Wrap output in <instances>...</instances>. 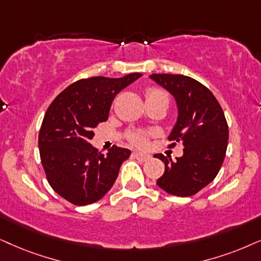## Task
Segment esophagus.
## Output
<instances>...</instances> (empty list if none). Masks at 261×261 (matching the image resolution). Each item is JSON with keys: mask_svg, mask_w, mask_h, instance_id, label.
<instances>
[{"mask_svg": "<svg viewBox=\"0 0 261 261\" xmlns=\"http://www.w3.org/2000/svg\"><path fill=\"white\" fill-rule=\"evenodd\" d=\"M134 156L136 158L138 161H141V163H146V161H148V160L150 159V155L149 154L141 153V151H135Z\"/></svg>", "mask_w": 261, "mask_h": 261, "instance_id": "1", "label": "esophagus"}]
</instances>
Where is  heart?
Masks as SVG:
<instances>
[{"label": "heart", "instance_id": "1", "mask_svg": "<svg viewBox=\"0 0 261 261\" xmlns=\"http://www.w3.org/2000/svg\"><path fill=\"white\" fill-rule=\"evenodd\" d=\"M156 94H164V91L159 90V89H149L147 91V97L153 96V95ZM128 138L134 142L137 146H143L147 142V135L144 133H141V131H133V133L128 134Z\"/></svg>", "mask_w": 261, "mask_h": 261}]
</instances>
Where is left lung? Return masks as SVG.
Segmentation results:
<instances>
[{"label":"left lung","instance_id":"8db88e82","mask_svg":"<svg viewBox=\"0 0 261 261\" xmlns=\"http://www.w3.org/2000/svg\"><path fill=\"white\" fill-rule=\"evenodd\" d=\"M149 78L172 95L177 121L169 140L180 142V158L154 156L165 164L156 184L174 196H191L208 186L218 174L225 158L229 128L214 95L195 79L182 74H150Z\"/></svg>","mask_w":261,"mask_h":261}]
</instances>
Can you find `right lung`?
<instances>
[{"label":"right lung","instance_id":"add662e5","mask_svg":"<svg viewBox=\"0 0 261 261\" xmlns=\"http://www.w3.org/2000/svg\"><path fill=\"white\" fill-rule=\"evenodd\" d=\"M141 75L81 79L59 94L47 110L39 130V155L53 190L68 202L94 203L113 187L131 151L114 146L103 155L89 141L94 128L108 119L118 92Z\"/></svg>","mask_w":261,"mask_h":261}]
</instances>
